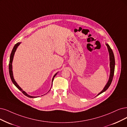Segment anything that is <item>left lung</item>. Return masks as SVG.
<instances>
[{"label":"left lung","instance_id":"1","mask_svg":"<svg viewBox=\"0 0 127 127\" xmlns=\"http://www.w3.org/2000/svg\"><path fill=\"white\" fill-rule=\"evenodd\" d=\"M106 46H107L108 50L109 53V60H110V76H109V80L108 81L107 83L106 84V85H105V87L104 89L102 90V91L99 93L97 95H99L100 94L102 93L103 92H105L108 88H109L110 86V84L112 82V79H113L114 77V72H115V57H114V54L113 53V51L111 50L110 48V46L108 45V44L106 43Z\"/></svg>","mask_w":127,"mask_h":127}]
</instances>
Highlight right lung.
<instances>
[{"label":"right lung","instance_id":"right-lung-1","mask_svg":"<svg viewBox=\"0 0 127 127\" xmlns=\"http://www.w3.org/2000/svg\"><path fill=\"white\" fill-rule=\"evenodd\" d=\"M21 43V42H18L17 43H16L15 46H14L12 50V52L11 53V54H10V61H9V74H10V78L11 79V81L12 82L13 84L15 85L18 89L23 94H24L25 95H26V96L28 97H30V98H35V97H35V96H30L28 94H27L24 91L22 90V89H21V88L18 85V84L17 83V82L15 81V79H14L13 78V72H12V61H13V56H14V54H15V52L18 48V46L20 45V44ZM58 74V73H56L53 77L52 78V83H53V79H54V78L55 77V76L56 75V74Z\"/></svg>","mask_w":127,"mask_h":127}]
</instances>
